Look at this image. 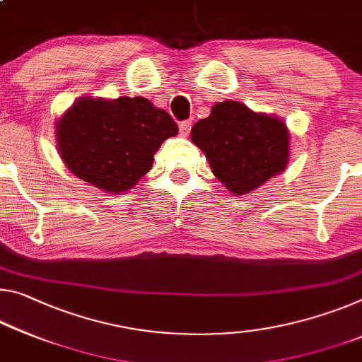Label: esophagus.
<instances>
[{
  "label": "esophagus",
  "instance_id": "obj_1",
  "mask_svg": "<svg viewBox=\"0 0 362 362\" xmlns=\"http://www.w3.org/2000/svg\"><path fill=\"white\" fill-rule=\"evenodd\" d=\"M179 130H180V135L187 136L188 134H190V130H192V120H183V122H180Z\"/></svg>",
  "mask_w": 362,
  "mask_h": 362
}]
</instances>
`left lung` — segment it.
Here are the masks:
<instances>
[{
  "label": "left lung",
  "instance_id": "1",
  "mask_svg": "<svg viewBox=\"0 0 362 362\" xmlns=\"http://www.w3.org/2000/svg\"><path fill=\"white\" fill-rule=\"evenodd\" d=\"M192 141L233 197L259 188L290 160V130L284 120L232 100L216 103L209 116L193 125Z\"/></svg>",
  "mask_w": 362,
  "mask_h": 362
}]
</instances>
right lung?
Returning a JSON list of instances; mask_svg holds the SVG:
<instances>
[{
  "label": "right lung",
  "instance_id": "1",
  "mask_svg": "<svg viewBox=\"0 0 362 362\" xmlns=\"http://www.w3.org/2000/svg\"><path fill=\"white\" fill-rule=\"evenodd\" d=\"M54 125L66 168L109 194L135 187L153 168L163 141L179 134L169 114L141 96H82Z\"/></svg>",
  "mask_w": 362,
  "mask_h": 362
}]
</instances>
